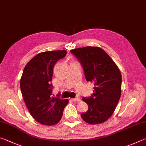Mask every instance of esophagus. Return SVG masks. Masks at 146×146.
Wrapping results in <instances>:
<instances>
[{
    "mask_svg": "<svg viewBox=\"0 0 146 146\" xmlns=\"http://www.w3.org/2000/svg\"><path fill=\"white\" fill-rule=\"evenodd\" d=\"M71 100L73 101V102H76V101H80V98L79 97H76V98H71Z\"/></svg>",
    "mask_w": 146,
    "mask_h": 146,
    "instance_id": "34e87169",
    "label": "esophagus"
}]
</instances>
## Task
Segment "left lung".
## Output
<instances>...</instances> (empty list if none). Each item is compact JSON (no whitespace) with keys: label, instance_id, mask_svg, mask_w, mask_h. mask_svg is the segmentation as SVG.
<instances>
[{"label":"left lung","instance_id":"1","mask_svg":"<svg viewBox=\"0 0 146 146\" xmlns=\"http://www.w3.org/2000/svg\"><path fill=\"white\" fill-rule=\"evenodd\" d=\"M71 53L82 66L86 80L95 86L90 97L82 98L88 110L81 113V117L90 124L105 122L112 115L120 98L122 75L119 69L106 51L98 47L76 48Z\"/></svg>","mask_w":146,"mask_h":146}]
</instances>
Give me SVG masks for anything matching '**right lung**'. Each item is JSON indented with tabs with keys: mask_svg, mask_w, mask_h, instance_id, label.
Segmentation results:
<instances>
[{
	"mask_svg": "<svg viewBox=\"0 0 146 146\" xmlns=\"http://www.w3.org/2000/svg\"><path fill=\"white\" fill-rule=\"evenodd\" d=\"M66 51H44L31 58L21 78V93L27 108L34 119L42 124L53 125L62 117L68 100L52 97L53 70Z\"/></svg>",
	"mask_w": 146,
	"mask_h": 146,
	"instance_id": "add662e5",
	"label": "right lung"
}]
</instances>
